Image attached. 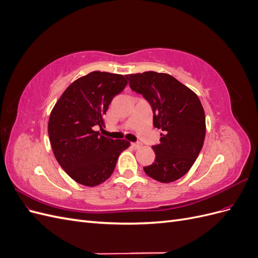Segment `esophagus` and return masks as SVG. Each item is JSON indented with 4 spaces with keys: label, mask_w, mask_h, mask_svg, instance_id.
Masks as SVG:
<instances>
[{
    "label": "esophagus",
    "mask_w": 258,
    "mask_h": 258,
    "mask_svg": "<svg viewBox=\"0 0 258 258\" xmlns=\"http://www.w3.org/2000/svg\"><path fill=\"white\" fill-rule=\"evenodd\" d=\"M131 145H132V147L135 148V150H138V148H141L142 147L141 143H132Z\"/></svg>",
    "instance_id": "esophagus-1"
}]
</instances>
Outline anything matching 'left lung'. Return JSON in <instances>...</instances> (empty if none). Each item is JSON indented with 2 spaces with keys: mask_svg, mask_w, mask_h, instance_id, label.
<instances>
[{
  "mask_svg": "<svg viewBox=\"0 0 258 258\" xmlns=\"http://www.w3.org/2000/svg\"><path fill=\"white\" fill-rule=\"evenodd\" d=\"M132 90L143 95L154 112V127L161 129L156 158L144 172L171 183L188 172L206 137V115L198 96L172 75L147 71L126 75Z\"/></svg>",
  "mask_w": 258,
  "mask_h": 258,
  "instance_id": "1",
  "label": "left lung"
}]
</instances>
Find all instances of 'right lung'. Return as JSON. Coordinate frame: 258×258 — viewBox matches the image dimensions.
<instances>
[{
    "label": "right lung",
    "instance_id": "right-lung-1",
    "mask_svg": "<svg viewBox=\"0 0 258 258\" xmlns=\"http://www.w3.org/2000/svg\"><path fill=\"white\" fill-rule=\"evenodd\" d=\"M128 84L123 75L93 71L74 81L51 110L48 136L54 157L75 182L98 186L110 177L127 140H112L95 128L113 98Z\"/></svg>",
    "mask_w": 258,
    "mask_h": 258
}]
</instances>
